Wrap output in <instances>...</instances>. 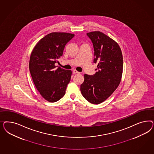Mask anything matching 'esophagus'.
<instances>
[{"instance_id": "34e87169", "label": "esophagus", "mask_w": 154, "mask_h": 154, "mask_svg": "<svg viewBox=\"0 0 154 154\" xmlns=\"http://www.w3.org/2000/svg\"><path fill=\"white\" fill-rule=\"evenodd\" d=\"M73 73L74 75H75V74H77V73H80V72L77 71L76 70H73Z\"/></svg>"}]
</instances>
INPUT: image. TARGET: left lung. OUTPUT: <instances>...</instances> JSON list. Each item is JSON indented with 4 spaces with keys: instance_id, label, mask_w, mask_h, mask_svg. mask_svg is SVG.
I'll list each match as a JSON object with an SVG mask.
<instances>
[{
    "instance_id": "obj_1",
    "label": "left lung",
    "mask_w": 154,
    "mask_h": 154,
    "mask_svg": "<svg viewBox=\"0 0 154 154\" xmlns=\"http://www.w3.org/2000/svg\"><path fill=\"white\" fill-rule=\"evenodd\" d=\"M87 35L93 44L94 63L98 65L95 75H84L80 90L89 102L98 104L109 97L120 83L123 57L118 43L105 34L95 31Z\"/></svg>"
}]
</instances>
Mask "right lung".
<instances>
[{
  "mask_svg": "<svg viewBox=\"0 0 154 154\" xmlns=\"http://www.w3.org/2000/svg\"><path fill=\"white\" fill-rule=\"evenodd\" d=\"M75 36L68 33L54 32L38 42L31 53L29 70L33 82L42 97L56 102L65 95L72 72L57 68L66 44Z\"/></svg>",
  "mask_w": 154,
  "mask_h": 154,
  "instance_id": "obj_1",
  "label": "right lung"
}]
</instances>
